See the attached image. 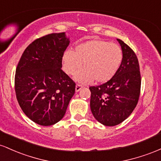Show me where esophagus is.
Here are the masks:
<instances>
[{"mask_svg":"<svg viewBox=\"0 0 161 161\" xmlns=\"http://www.w3.org/2000/svg\"><path fill=\"white\" fill-rule=\"evenodd\" d=\"M83 88V86L82 85H79V84H77L76 86H75V92H78L79 91H80L81 89Z\"/></svg>","mask_w":161,"mask_h":161,"instance_id":"1","label":"esophagus"}]
</instances>
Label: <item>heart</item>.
Wrapping results in <instances>:
<instances>
[{
	"label": "heart",
	"instance_id": "b5f03b06",
	"mask_svg": "<svg viewBox=\"0 0 161 161\" xmlns=\"http://www.w3.org/2000/svg\"><path fill=\"white\" fill-rule=\"evenodd\" d=\"M123 60L121 47L104 40H90L79 44L75 51L68 50L62 59L63 69L68 75H75V80L88 83L108 82L119 69Z\"/></svg>",
	"mask_w": 161,
	"mask_h": 161
}]
</instances>
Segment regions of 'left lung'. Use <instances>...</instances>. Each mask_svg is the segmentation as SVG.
Here are the masks:
<instances>
[{
	"label": "left lung",
	"instance_id": "left-lung-1",
	"mask_svg": "<svg viewBox=\"0 0 161 161\" xmlns=\"http://www.w3.org/2000/svg\"><path fill=\"white\" fill-rule=\"evenodd\" d=\"M123 60L114 76L107 82L91 86L90 108L101 124L114 126L129 117L138 104L141 90V74L136 53L123 41L117 39Z\"/></svg>",
	"mask_w": 161,
	"mask_h": 161
}]
</instances>
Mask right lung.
Returning <instances> with one entry per match:
<instances>
[{
    "label": "right lung",
    "mask_w": 161,
    "mask_h": 161,
    "mask_svg": "<svg viewBox=\"0 0 161 161\" xmlns=\"http://www.w3.org/2000/svg\"><path fill=\"white\" fill-rule=\"evenodd\" d=\"M69 44L65 32L37 38L24 51L16 67L18 103L38 125L47 126L60 121L75 93V83L61 69Z\"/></svg>",
    "instance_id": "add662e5"
}]
</instances>
